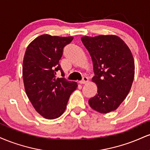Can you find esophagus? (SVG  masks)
<instances>
[{"label":"esophagus","instance_id":"1","mask_svg":"<svg viewBox=\"0 0 150 150\" xmlns=\"http://www.w3.org/2000/svg\"><path fill=\"white\" fill-rule=\"evenodd\" d=\"M88 81H89L88 77L85 76V77H84L83 78H82V80L80 81V84H82H82H86V83H87V82H88Z\"/></svg>","mask_w":150,"mask_h":150}]
</instances>
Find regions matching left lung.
Returning a JSON list of instances; mask_svg holds the SVG:
<instances>
[{
  "label": "left lung",
  "mask_w": 150,
  "mask_h": 150,
  "mask_svg": "<svg viewBox=\"0 0 150 150\" xmlns=\"http://www.w3.org/2000/svg\"><path fill=\"white\" fill-rule=\"evenodd\" d=\"M93 62V82L97 94L89 99L92 109L101 113L116 110L130 92L135 76V63L127 44L116 35L82 37Z\"/></svg>",
  "instance_id": "obj_1"
}]
</instances>
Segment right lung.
Returning <instances> with one entry per match:
<instances>
[{"instance_id":"right-lung-1","label":"right lung","mask_w":150,"mask_h":150,"mask_svg":"<svg viewBox=\"0 0 150 150\" xmlns=\"http://www.w3.org/2000/svg\"><path fill=\"white\" fill-rule=\"evenodd\" d=\"M73 39L43 34L26 49L22 65L26 94L36 111L46 119H55L64 113L70 94L77 87V82L56 77L58 71L64 76L59 61L63 48Z\"/></svg>"}]
</instances>
